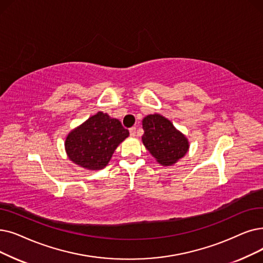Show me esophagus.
<instances>
[{
	"mask_svg": "<svg viewBox=\"0 0 263 263\" xmlns=\"http://www.w3.org/2000/svg\"><path fill=\"white\" fill-rule=\"evenodd\" d=\"M130 134H131L132 136H135V135H136V128H135V127H132V128L130 129Z\"/></svg>",
	"mask_w": 263,
	"mask_h": 263,
	"instance_id": "34e87169",
	"label": "esophagus"
}]
</instances>
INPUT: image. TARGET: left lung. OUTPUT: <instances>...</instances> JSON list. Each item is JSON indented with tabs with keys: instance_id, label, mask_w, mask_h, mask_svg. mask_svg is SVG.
Wrapping results in <instances>:
<instances>
[{
	"instance_id": "8db88e82",
	"label": "left lung",
	"mask_w": 263,
	"mask_h": 263,
	"mask_svg": "<svg viewBox=\"0 0 263 263\" xmlns=\"http://www.w3.org/2000/svg\"><path fill=\"white\" fill-rule=\"evenodd\" d=\"M142 123L143 144L160 164L173 165L187 154L189 149L187 138L168 119L154 114L146 116Z\"/></svg>"
}]
</instances>
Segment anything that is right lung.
<instances>
[{
  "label": "right lung",
  "instance_id": "right-lung-1",
  "mask_svg": "<svg viewBox=\"0 0 263 263\" xmlns=\"http://www.w3.org/2000/svg\"><path fill=\"white\" fill-rule=\"evenodd\" d=\"M128 136L129 131L118 119L99 111L67 134L65 152L68 159L81 167L102 170Z\"/></svg>",
  "mask_w": 263,
  "mask_h": 263
}]
</instances>
